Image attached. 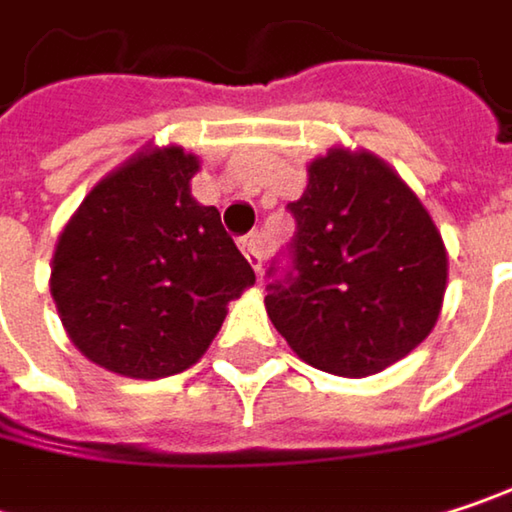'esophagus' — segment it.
<instances>
[{
	"mask_svg": "<svg viewBox=\"0 0 512 512\" xmlns=\"http://www.w3.org/2000/svg\"><path fill=\"white\" fill-rule=\"evenodd\" d=\"M240 252H243V257L252 263V269L260 272V260H263V240H260V234L243 237V240H240Z\"/></svg>",
	"mask_w": 512,
	"mask_h": 512,
	"instance_id": "34e87169",
	"label": "esophagus"
}]
</instances>
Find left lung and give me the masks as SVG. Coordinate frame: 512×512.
Instances as JSON below:
<instances>
[{"label": "left lung", "instance_id": "left-lung-1", "mask_svg": "<svg viewBox=\"0 0 512 512\" xmlns=\"http://www.w3.org/2000/svg\"><path fill=\"white\" fill-rule=\"evenodd\" d=\"M290 213L293 275L263 299L290 350L350 379L409 356L448 287V252L421 198L385 159L335 145L311 159Z\"/></svg>", "mask_w": 512, "mask_h": 512}]
</instances>
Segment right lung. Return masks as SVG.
Returning a JSON list of instances; mask_svg holds the SVG:
<instances>
[{"instance_id":"add662e5","label":"right lung","mask_w":512,"mask_h":512,"mask_svg":"<svg viewBox=\"0 0 512 512\" xmlns=\"http://www.w3.org/2000/svg\"><path fill=\"white\" fill-rule=\"evenodd\" d=\"M198 168L180 145H148L97 180L58 234L55 311L73 347L112 373H183L255 284L219 210L192 198Z\"/></svg>"}]
</instances>
